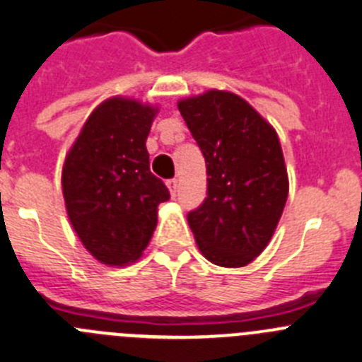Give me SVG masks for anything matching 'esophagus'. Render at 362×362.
Masks as SVG:
<instances>
[{
    "mask_svg": "<svg viewBox=\"0 0 362 362\" xmlns=\"http://www.w3.org/2000/svg\"><path fill=\"white\" fill-rule=\"evenodd\" d=\"M165 185H168V189H170V194H171V198H175L177 197V191H178V180H168L165 182Z\"/></svg>",
    "mask_w": 362,
    "mask_h": 362,
    "instance_id": "34e87169",
    "label": "esophagus"
}]
</instances>
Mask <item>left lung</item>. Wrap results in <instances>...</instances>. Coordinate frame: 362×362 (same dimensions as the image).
Listing matches in <instances>:
<instances>
[{"mask_svg":"<svg viewBox=\"0 0 362 362\" xmlns=\"http://www.w3.org/2000/svg\"><path fill=\"white\" fill-rule=\"evenodd\" d=\"M207 165V198L187 214L202 255L243 268L273 238L289 192L275 128L241 96L211 89L178 101Z\"/></svg>","mask_w":362,"mask_h":362,"instance_id":"obj_1","label":"left lung"}]
</instances>
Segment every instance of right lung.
Returning a JSON list of instances; mask_svg holds the SVG:
<instances>
[{
    "label": "right lung",
    "mask_w": 362,
    "mask_h": 362,
    "mask_svg": "<svg viewBox=\"0 0 362 362\" xmlns=\"http://www.w3.org/2000/svg\"><path fill=\"white\" fill-rule=\"evenodd\" d=\"M157 105L114 96L100 103L67 151V218L96 261L127 266L143 255L170 191L150 171L146 139Z\"/></svg>",
    "instance_id": "add662e5"
}]
</instances>
